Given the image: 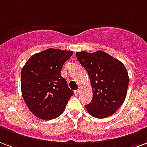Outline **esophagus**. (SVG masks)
<instances>
[{
	"mask_svg": "<svg viewBox=\"0 0 147 147\" xmlns=\"http://www.w3.org/2000/svg\"><path fill=\"white\" fill-rule=\"evenodd\" d=\"M79 92H80V89H77V90L75 91V95H76V96H78V95H79Z\"/></svg>",
	"mask_w": 147,
	"mask_h": 147,
	"instance_id": "1",
	"label": "esophagus"
}]
</instances>
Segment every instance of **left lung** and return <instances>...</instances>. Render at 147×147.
I'll list each match as a JSON object with an SVG mask.
<instances>
[{"mask_svg":"<svg viewBox=\"0 0 147 147\" xmlns=\"http://www.w3.org/2000/svg\"><path fill=\"white\" fill-rule=\"evenodd\" d=\"M76 57L91 82L93 97L91 102L85 106L88 113L98 119L112 116L126 98L129 85L126 67L102 51L76 52Z\"/></svg>","mask_w":147,"mask_h":147,"instance_id":"obj_1","label":"left lung"}]
</instances>
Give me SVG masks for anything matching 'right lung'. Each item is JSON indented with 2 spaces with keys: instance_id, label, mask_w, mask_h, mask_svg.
I'll use <instances>...</instances> for the list:
<instances>
[{
  "instance_id": "add662e5",
  "label": "right lung",
  "mask_w": 147,
  "mask_h": 147,
  "mask_svg": "<svg viewBox=\"0 0 147 147\" xmlns=\"http://www.w3.org/2000/svg\"><path fill=\"white\" fill-rule=\"evenodd\" d=\"M73 51L49 49L30 57L21 69V93L28 108L41 119L59 117L73 96L61 76Z\"/></svg>"
}]
</instances>
